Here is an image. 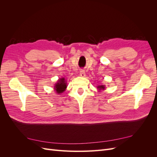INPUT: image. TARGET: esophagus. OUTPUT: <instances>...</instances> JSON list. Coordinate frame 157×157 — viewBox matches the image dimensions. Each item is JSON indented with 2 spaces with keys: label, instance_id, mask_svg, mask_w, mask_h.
Segmentation results:
<instances>
[{
  "label": "esophagus",
  "instance_id": "obj_1",
  "mask_svg": "<svg viewBox=\"0 0 157 157\" xmlns=\"http://www.w3.org/2000/svg\"><path fill=\"white\" fill-rule=\"evenodd\" d=\"M80 75L82 77H84L86 76V73H85V71L84 70H82L80 71Z\"/></svg>",
  "mask_w": 157,
  "mask_h": 157
}]
</instances>
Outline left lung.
<instances>
[{"mask_svg":"<svg viewBox=\"0 0 157 157\" xmlns=\"http://www.w3.org/2000/svg\"><path fill=\"white\" fill-rule=\"evenodd\" d=\"M97 88L99 90H105V85H99V86H98Z\"/></svg>","mask_w":157,"mask_h":157,"instance_id":"obj_1","label":"left lung"}]
</instances>
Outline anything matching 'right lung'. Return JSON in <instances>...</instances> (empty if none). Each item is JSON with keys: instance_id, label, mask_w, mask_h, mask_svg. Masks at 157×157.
I'll return each instance as SVG.
<instances>
[{"instance_id": "1", "label": "right lung", "mask_w": 157, "mask_h": 157, "mask_svg": "<svg viewBox=\"0 0 157 157\" xmlns=\"http://www.w3.org/2000/svg\"><path fill=\"white\" fill-rule=\"evenodd\" d=\"M66 88H67V82H65L64 78H59V80H58V82L54 86L55 91L58 94L63 93L65 90Z\"/></svg>"}]
</instances>
